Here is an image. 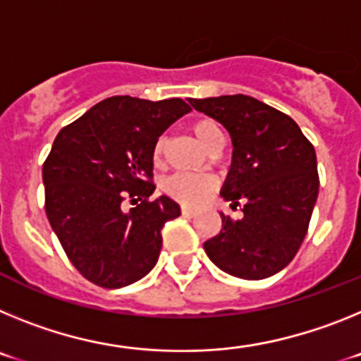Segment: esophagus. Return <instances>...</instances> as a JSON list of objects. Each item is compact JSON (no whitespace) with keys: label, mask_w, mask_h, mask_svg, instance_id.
I'll use <instances>...</instances> for the list:
<instances>
[{"label":"esophagus","mask_w":361,"mask_h":361,"mask_svg":"<svg viewBox=\"0 0 361 361\" xmlns=\"http://www.w3.org/2000/svg\"><path fill=\"white\" fill-rule=\"evenodd\" d=\"M180 212H183V215H188V216L195 215V209L190 208V206H183V208H180Z\"/></svg>","instance_id":"34e87169"}]
</instances>
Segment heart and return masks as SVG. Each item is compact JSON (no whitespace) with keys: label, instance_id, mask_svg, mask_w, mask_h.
Here are the masks:
<instances>
[{"label":"heart","instance_id":"obj_1","mask_svg":"<svg viewBox=\"0 0 361 361\" xmlns=\"http://www.w3.org/2000/svg\"><path fill=\"white\" fill-rule=\"evenodd\" d=\"M191 133L195 137L199 145L202 148L209 149L216 145V142L224 141L222 130L219 128V124L212 119H199L190 126ZM164 149V141H159L155 146V161H159ZM215 188V180L212 177H202V175H184L178 173L170 177L166 180L164 190L170 197L183 204H199L204 200V197L208 195L209 191Z\"/></svg>","mask_w":361,"mask_h":361}]
</instances>
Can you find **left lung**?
I'll list each match as a JSON object with an SVG mask.
<instances>
[{
  "instance_id": "left-lung-1",
  "label": "left lung",
  "mask_w": 361,
  "mask_h": 361,
  "mask_svg": "<svg viewBox=\"0 0 361 361\" xmlns=\"http://www.w3.org/2000/svg\"><path fill=\"white\" fill-rule=\"evenodd\" d=\"M231 137V168L220 190L244 216L220 213L222 229L204 251L224 273L244 280L276 275L304 242L318 197L317 153L298 124L250 95L190 99Z\"/></svg>"
}]
</instances>
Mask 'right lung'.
I'll return each mask as SVG.
<instances>
[{
    "label": "right lung",
    "mask_w": 361,
    "mask_h": 361,
    "mask_svg": "<svg viewBox=\"0 0 361 361\" xmlns=\"http://www.w3.org/2000/svg\"><path fill=\"white\" fill-rule=\"evenodd\" d=\"M188 111L177 97L116 95L57 133L43 164L44 209L70 262L95 286L124 288L157 264L161 229L180 206L166 195L149 199L153 152Z\"/></svg>",
    "instance_id": "1"
}]
</instances>
